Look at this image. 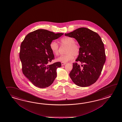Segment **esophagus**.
<instances>
[{
    "label": "esophagus",
    "instance_id": "34e87169",
    "mask_svg": "<svg viewBox=\"0 0 122 122\" xmlns=\"http://www.w3.org/2000/svg\"><path fill=\"white\" fill-rule=\"evenodd\" d=\"M66 64V63H63V62H62V63H61V65H62V66H63V65H65Z\"/></svg>",
    "mask_w": 122,
    "mask_h": 122
}]
</instances>
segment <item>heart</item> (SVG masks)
Listing matches in <instances>:
<instances>
[{
    "instance_id": "heart-1",
    "label": "heart",
    "mask_w": 122,
    "mask_h": 122,
    "mask_svg": "<svg viewBox=\"0 0 122 122\" xmlns=\"http://www.w3.org/2000/svg\"><path fill=\"white\" fill-rule=\"evenodd\" d=\"M60 43L63 45L67 46L66 49V54L62 55L58 58L56 60L59 62L66 63L74 59V56H78L80 53V47L77 45L75 44V41L73 38L66 37L60 39ZM50 47L52 52L56 56L59 55V46L58 43L53 41L50 43Z\"/></svg>"
}]
</instances>
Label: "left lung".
Masks as SVG:
<instances>
[{
  "label": "left lung",
  "instance_id": "obj_1",
  "mask_svg": "<svg viewBox=\"0 0 122 122\" xmlns=\"http://www.w3.org/2000/svg\"><path fill=\"white\" fill-rule=\"evenodd\" d=\"M66 36L73 37L80 46V51L73 68L69 74L71 80L80 87H85L96 82L106 61L104 45L100 36L86 28H80L73 32L65 33Z\"/></svg>",
  "mask_w": 122,
  "mask_h": 122
}]
</instances>
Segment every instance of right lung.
Masks as SVG:
<instances>
[{
  "label": "right lung",
  "instance_id": "right-lung-1",
  "mask_svg": "<svg viewBox=\"0 0 122 122\" xmlns=\"http://www.w3.org/2000/svg\"><path fill=\"white\" fill-rule=\"evenodd\" d=\"M63 34L43 29L36 30L27 34L21 44L20 59L23 73L38 88L48 87L57 76L56 70L61 67V63L48 65L55 57L50 45Z\"/></svg>",
  "mask_w": 122,
  "mask_h": 122
}]
</instances>
